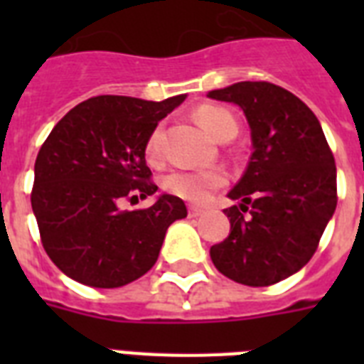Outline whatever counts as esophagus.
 Masks as SVG:
<instances>
[{"mask_svg": "<svg viewBox=\"0 0 364 364\" xmlns=\"http://www.w3.org/2000/svg\"><path fill=\"white\" fill-rule=\"evenodd\" d=\"M202 213H204V210L198 208V205H188V215L191 217H200Z\"/></svg>", "mask_w": 364, "mask_h": 364, "instance_id": "obj_1", "label": "esophagus"}]
</instances>
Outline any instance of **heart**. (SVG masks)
I'll return each instance as SVG.
<instances>
[{
    "label": "heart",
    "mask_w": 364,
    "mask_h": 364,
    "mask_svg": "<svg viewBox=\"0 0 364 364\" xmlns=\"http://www.w3.org/2000/svg\"><path fill=\"white\" fill-rule=\"evenodd\" d=\"M198 124L204 128L208 134L223 139L227 136H236L238 124L236 119L228 109L219 107V105H202L194 113ZM145 154L151 162H156L160 159V130H156L149 136L147 145H145ZM227 183V176L221 170H198V171H173L164 177V188L168 193L176 194L179 198L193 202V204H202L210 198V194L215 188L223 187Z\"/></svg>",
    "instance_id": "1"
}]
</instances>
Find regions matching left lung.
<instances>
[{
  "label": "left lung",
  "mask_w": 364,
  "mask_h": 364,
  "mask_svg": "<svg viewBox=\"0 0 364 364\" xmlns=\"http://www.w3.org/2000/svg\"><path fill=\"white\" fill-rule=\"evenodd\" d=\"M238 104L251 128L253 153L228 198L230 234L210 249L223 276L266 287L314 257L336 210V164L314 111L293 92L266 81L211 90Z\"/></svg>",
  "instance_id": "left-lung-1"
}]
</instances>
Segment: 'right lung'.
Listing matches in <instances>:
<instances>
[{
    "label": "right lung",
    "mask_w": 364,
    "mask_h": 364,
    "mask_svg": "<svg viewBox=\"0 0 364 364\" xmlns=\"http://www.w3.org/2000/svg\"><path fill=\"white\" fill-rule=\"evenodd\" d=\"M185 94L164 102L96 96L75 105L39 149L31 210L47 255L65 276L90 287H122L147 274L166 230L187 217L181 198L121 210L156 193L145 145Z\"/></svg>",
    "instance_id": "1"
}]
</instances>
